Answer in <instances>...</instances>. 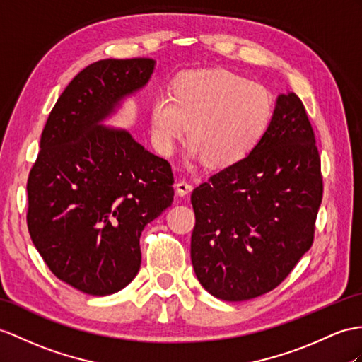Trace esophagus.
<instances>
[{
	"label": "esophagus",
	"mask_w": 362,
	"mask_h": 362,
	"mask_svg": "<svg viewBox=\"0 0 362 362\" xmlns=\"http://www.w3.org/2000/svg\"><path fill=\"white\" fill-rule=\"evenodd\" d=\"M175 187H176V192H178V195L180 197H186V195H189V193L192 192V189H193V186L192 184L189 182V181H180V182H176L175 184Z\"/></svg>",
	"instance_id": "obj_1"
}]
</instances>
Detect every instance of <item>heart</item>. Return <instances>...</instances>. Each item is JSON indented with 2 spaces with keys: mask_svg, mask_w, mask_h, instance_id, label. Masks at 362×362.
Wrapping results in <instances>:
<instances>
[{
  "mask_svg": "<svg viewBox=\"0 0 362 362\" xmlns=\"http://www.w3.org/2000/svg\"><path fill=\"white\" fill-rule=\"evenodd\" d=\"M273 98L267 87L224 69H195L176 75L169 93L151 109L152 141L170 155L189 126L192 152L215 167L247 156L270 124Z\"/></svg>",
  "mask_w": 362,
  "mask_h": 362,
  "instance_id": "b5f03b06",
  "label": "heart"
}]
</instances>
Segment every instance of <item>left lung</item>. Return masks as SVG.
Listing matches in <instances>:
<instances>
[{
    "mask_svg": "<svg viewBox=\"0 0 362 362\" xmlns=\"http://www.w3.org/2000/svg\"><path fill=\"white\" fill-rule=\"evenodd\" d=\"M303 101L279 95L253 151L192 193L190 257L210 295L245 301L278 287L312 247L321 158Z\"/></svg>",
    "mask_w": 362,
    "mask_h": 362,
    "instance_id": "8db88e82",
    "label": "left lung"
}]
</instances>
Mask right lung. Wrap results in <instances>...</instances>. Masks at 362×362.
<instances>
[{"label":"right lung","mask_w":362,"mask_h":362,"mask_svg":"<svg viewBox=\"0 0 362 362\" xmlns=\"http://www.w3.org/2000/svg\"><path fill=\"white\" fill-rule=\"evenodd\" d=\"M152 58L101 59L59 95L28 180L32 243L57 278L84 293L119 292L141 266L139 236L173 201L169 161L126 130L100 126L141 89Z\"/></svg>","instance_id":"obj_1"}]
</instances>
